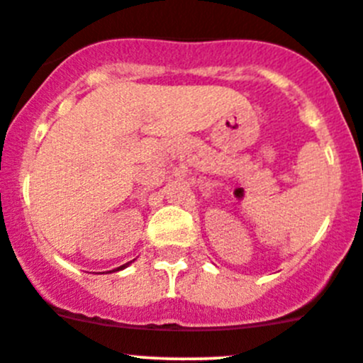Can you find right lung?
I'll use <instances>...</instances> for the list:
<instances>
[{"label":"right lung","instance_id":"1","mask_svg":"<svg viewBox=\"0 0 363 363\" xmlns=\"http://www.w3.org/2000/svg\"><path fill=\"white\" fill-rule=\"evenodd\" d=\"M129 264H130V262H129ZM129 264H124V265H121V267H117V269H115V271H122V269H125L127 265H129Z\"/></svg>","mask_w":363,"mask_h":363}]
</instances>
